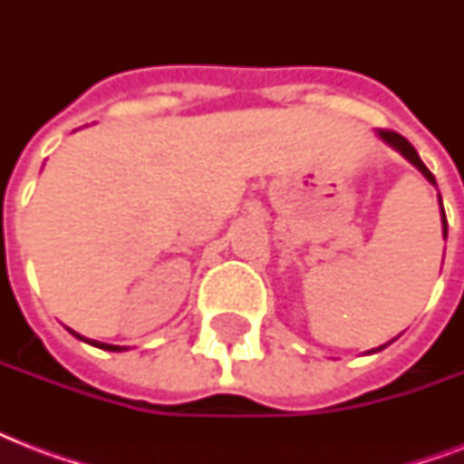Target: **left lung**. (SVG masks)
Returning <instances> with one entry per match:
<instances>
[{
	"label": "left lung",
	"instance_id": "8db88e82",
	"mask_svg": "<svg viewBox=\"0 0 464 464\" xmlns=\"http://www.w3.org/2000/svg\"><path fill=\"white\" fill-rule=\"evenodd\" d=\"M381 137L385 141H388V144H392V147L397 149V151H400V154L404 156V159H410L411 163H414V166L419 168V170H421V173L426 175V180L429 182H433V185H436V178H433V173L431 170H429V168L424 166V160L419 159V154H417V149L411 147L410 141L404 140L402 134H397V132H392V130H381ZM440 199V197H439ZM440 209H443V202H440ZM443 233H448V224H446V211H443Z\"/></svg>",
	"mask_w": 464,
	"mask_h": 464
}]
</instances>
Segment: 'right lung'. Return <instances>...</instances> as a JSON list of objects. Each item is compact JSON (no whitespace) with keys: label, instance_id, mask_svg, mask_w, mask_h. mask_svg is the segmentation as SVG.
<instances>
[{"label":"right lung","instance_id":"1","mask_svg":"<svg viewBox=\"0 0 464 464\" xmlns=\"http://www.w3.org/2000/svg\"><path fill=\"white\" fill-rule=\"evenodd\" d=\"M76 334V332H74ZM83 339V337H82ZM86 342H89V339H86ZM89 344H93V346H101V349H108V352H118L120 346H112V344H101V342H89Z\"/></svg>","mask_w":464,"mask_h":464}]
</instances>
